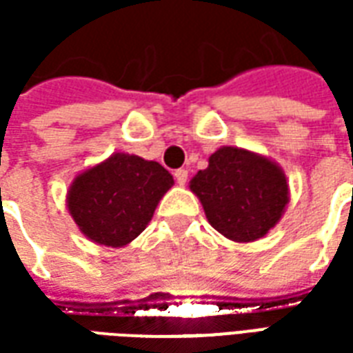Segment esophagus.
<instances>
[{
	"mask_svg": "<svg viewBox=\"0 0 353 353\" xmlns=\"http://www.w3.org/2000/svg\"><path fill=\"white\" fill-rule=\"evenodd\" d=\"M174 177H176L177 183L185 185V183H187V177H189V172H187L185 168H179V170H176V172H174Z\"/></svg>",
	"mask_w": 353,
	"mask_h": 353,
	"instance_id": "34e87169",
	"label": "esophagus"
}]
</instances>
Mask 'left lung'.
I'll return each mask as SVG.
<instances>
[{"instance_id":"obj_1","label":"left lung","mask_w":353,"mask_h":353,"mask_svg":"<svg viewBox=\"0 0 353 353\" xmlns=\"http://www.w3.org/2000/svg\"><path fill=\"white\" fill-rule=\"evenodd\" d=\"M191 191L212 227L236 242L265 236L280 221L289 200L280 166L236 147L215 151L208 168L192 177Z\"/></svg>"}]
</instances>
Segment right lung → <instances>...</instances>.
<instances>
[{"label": "right lung", "instance_id": "right-lung-1", "mask_svg": "<svg viewBox=\"0 0 353 353\" xmlns=\"http://www.w3.org/2000/svg\"><path fill=\"white\" fill-rule=\"evenodd\" d=\"M172 185L170 172L159 162L115 153L75 177L68 208L85 236L96 244L121 248L145 229Z\"/></svg>", "mask_w": 353, "mask_h": 353}]
</instances>
